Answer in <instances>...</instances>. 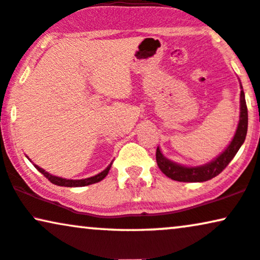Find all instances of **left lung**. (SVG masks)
Wrapping results in <instances>:
<instances>
[{
  "mask_svg": "<svg viewBox=\"0 0 260 260\" xmlns=\"http://www.w3.org/2000/svg\"><path fill=\"white\" fill-rule=\"evenodd\" d=\"M240 88H241V92H240V119L238 128H236L234 138L232 139L231 144L225 147V150L222 151V153H219L211 162L203 164V166L186 167L182 166V164L173 162V160L164 157V154L160 152L159 147H157V166H158L160 172L164 175L180 182H203L217 176L228 166L229 162L234 158L236 152H238L240 147L244 144L246 134H247L248 114L245 100V92L242 90L241 83H240Z\"/></svg>",
  "mask_w": 260,
  "mask_h": 260,
  "instance_id": "left-lung-1",
  "label": "left lung"
}]
</instances>
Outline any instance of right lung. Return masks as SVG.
I'll return each instance as SVG.
<instances>
[{"label": "right lung", "mask_w": 260, "mask_h": 260, "mask_svg": "<svg viewBox=\"0 0 260 260\" xmlns=\"http://www.w3.org/2000/svg\"><path fill=\"white\" fill-rule=\"evenodd\" d=\"M26 157H27V156H26ZM27 158H28V157H27ZM111 164H113V162H111L109 166H108L107 168L103 170V172H101L100 174H97V175L87 177V179H80V180L63 179V177L51 175V174H49L48 172H45V170L43 169V168H39V167L36 166V164H34V166L36 167V169H37L38 172H41L43 175L47 177V179L51 183H54V185L63 186V187H84V186H88V185H92V183H96V182L102 181V180H103L104 177L108 175V173H109V170L111 168Z\"/></svg>", "instance_id": "obj_1"}]
</instances>
